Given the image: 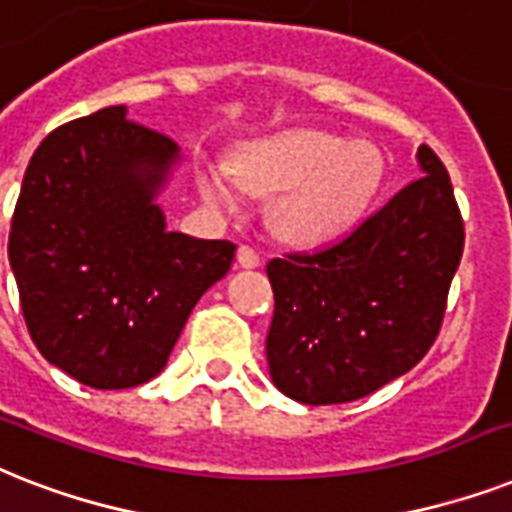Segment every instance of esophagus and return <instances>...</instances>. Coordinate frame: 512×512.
Wrapping results in <instances>:
<instances>
[{"label":"esophagus","instance_id":"1","mask_svg":"<svg viewBox=\"0 0 512 512\" xmlns=\"http://www.w3.org/2000/svg\"><path fill=\"white\" fill-rule=\"evenodd\" d=\"M237 264L245 269H253V267H259L261 264V256L256 248H251V245H240L237 248Z\"/></svg>","mask_w":512,"mask_h":512}]
</instances>
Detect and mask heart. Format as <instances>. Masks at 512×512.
<instances>
[{
    "label": "heart",
    "mask_w": 512,
    "mask_h": 512,
    "mask_svg": "<svg viewBox=\"0 0 512 512\" xmlns=\"http://www.w3.org/2000/svg\"><path fill=\"white\" fill-rule=\"evenodd\" d=\"M235 177L256 195H280L272 224L288 243H325L357 222L383 177L380 153L327 132H290L251 145L235 158ZM203 192L235 208V187L222 171L203 174Z\"/></svg>",
    "instance_id": "heart-1"
}]
</instances>
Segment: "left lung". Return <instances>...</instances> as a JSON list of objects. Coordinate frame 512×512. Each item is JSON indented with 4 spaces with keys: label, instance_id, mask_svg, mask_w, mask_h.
Masks as SVG:
<instances>
[{
    "label": "left lung",
    "instance_id": "1",
    "mask_svg": "<svg viewBox=\"0 0 512 512\" xmlns=\"http://www.w3.org/2000/svg\"><path fill=\"white\" fill-rule=\"evenodd\" d=\"M418 161L423 177L349 235L267 264L269 372L290 399H362L412 370L436 341L465 224L439 155L420 145Z\"/></svg>",
    "mask_w": 512,
    "mask_h": 512
}]
</instances>
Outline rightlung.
I'll return each mask as SVG.
<instances>
[{
    "instance_id": "obj_1",
    "label": "right lung",
    "mask_w": 512,
    "mask_h": 512,
    "mask_svg": "<svg viewBox=\"0 0 512 512\" xmlns=\"http://www.w3.org/2000/svg\"><path fill=\"white\" fill-rule=\"evenodd\" d=\"M177 142L102 108L49 132L10 224V267L42 357L113 391L166 367L192 306L235 259L230 240L169 232L153 198Z\"/></svg>"
}]
</instances>
